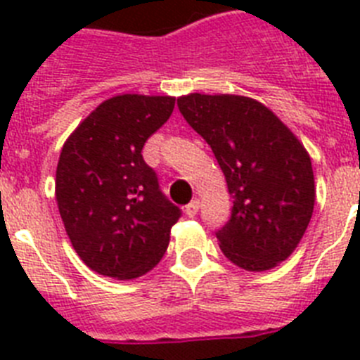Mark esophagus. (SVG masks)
Returning a JSON list of instances; mask_svg holds the SVG:
<instances>
[{
  "label": "esophagus",
  "mask_w": 360,
  "mask_h": 360,
  "mask_svg": "<svg viewBox=\"0 0 360 360\" xmlns=\"http://www.w3.org/2000/svg\"><path fill=\"white\" fill-rule=\"evenodd\" d=\"M198 209H200V200H193V202L186 205V214L189 216V218H193V216H196Z\"/></svg>",
  "instance_id": "obj_1"
}]
</instances>
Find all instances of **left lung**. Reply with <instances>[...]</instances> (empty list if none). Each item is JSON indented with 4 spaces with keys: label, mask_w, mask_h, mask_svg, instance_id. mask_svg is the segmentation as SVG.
<instances>
[{
    "label": "left lung",
    "mask_w": 360,
    "mask_h": 360,
    "mask_svg": "<svg viewBox=\"0 0 360 360\" xmlns=\"http://www.w3.org/2000/svg\"><path fill=\"white\" fill-rule=\"evenodd\" d=\"M178 108L211 146L232 196L231 219L216 232L221 252L250 272L278 266L299 245L316 203L304 146L256 98L189 94Z\"/></svg>",
    "instance_id": "8db88e82"
}]
</instances>
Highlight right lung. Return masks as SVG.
I'll list each match as a JSON object with an SVG mask.
<instances>
[{
    "label": "right lung",
    "mask_w": 360,
    "mask_h": 360,
    "mask_svg": "<svg viewBox=\"0 0 360 360\" xmlns=\"http://www.w3.org/2000/svg\"><path fill=\"white\" fill-rule=\"evenodd\" d=\"M174 101L136 94L108 98L63 146L57 207L72 247L97 274L141 278L169 245L182 212L160 191L142 148L167 122Z\"/></svg>",
    "instance_id": "obj_1"
}]
</instances>
